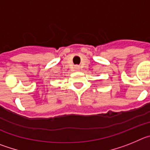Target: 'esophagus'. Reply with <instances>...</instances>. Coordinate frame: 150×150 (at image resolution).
<instances>
[{
    "label": "esophagus",
    "mask_w": 150,
    "mask_h": 150,
    "mask_svg": "<svg viewBox=\"0 0 150 150\" xmlns=\"http://www.w3.org/2000/svg\"><path fill=\"white\" fill-rule=\"evenodd\" d=\"M75 69H76V71H79V69H80V67H79V66H76V67H75Z\"/></svg>",
    "instance_id": "1"
}]
</instances>
